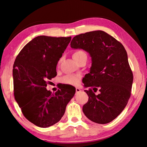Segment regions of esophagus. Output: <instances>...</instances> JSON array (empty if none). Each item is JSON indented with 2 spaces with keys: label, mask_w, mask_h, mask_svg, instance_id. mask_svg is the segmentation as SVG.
Wrapping results in <instances>:
<instances>
[{
  "label": "esophagus",
  "mask_w": 147,
  "mask_h": 147,
  "mask_svg": "<svg viewBox=\"0 0 147 147\" xmlns=\"http://www.w3.org/2000/svg\"><path fill=\"white\" fill-rule=\"evenodd\" d=\"M80 91H81V90H80V88H78V87H77V88H76V93H79Z\"/></svg>",
  "instance_id": "1"
}]
</instances>
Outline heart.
<instances>
[{
	"mask_svg": "<svg viewBox=\"0 0 147 147\" xmlns=\"http://www.w3.org/2000/svg\"><path fill=\"white\" fill-rule=\"evenodd\" d=\"M84 57H87V56L85 52L82 51V50H78V51L74 52L73 54V57L76 62H78ZM80 80L81 76L80 75H78V74H68V75L62 78V82L64 84H66V85L76 86L79 85Z\"/></svg>",
	"mask_w": 147,
	"mask_h": 147,
	"instance_id": "heart-1",
	"label": "heart"
}]
</instances>
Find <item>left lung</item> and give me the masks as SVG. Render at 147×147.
<instances>
[{"instance_id": "left-lung-1", "label": "left lung", "mask_w": 147, "mask_h": 147, "mask_svg": "<svg viewBox=\"0 0 147 147\" xmlns=\"http://www.w3.org/2000/svg\"><path fill=\"white\" fill-rule=\"evenodd\" d=\"M70 45L89 53L92 66L83 83L86 88H93L95 92L98 88L100 92L96 95L92 88L84 90L89 98L83 112L94 123H110L124 110L131 96L133 75L125 49L100 30L76 35Z\"/></svg>"}]
</instances>
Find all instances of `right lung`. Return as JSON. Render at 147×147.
<instances>
[{"label": "right lung", "mask_w": 147, "mask_h": 147, "mask_svg": "<svg viewBox=\"0 0 147 147\" xmlns=\"http://www.w3.org/2000/svg\"><path fill=\"white\" fill-rule=\"evenodd\" d=\"M71 37L38 36L24 47L15 59L14 95L28 120L40 127H48L61 120L76 90H47V80L57 75L56 66Z\"/></svg>", "instance_id": "right-lung-1"}]
</instances>
